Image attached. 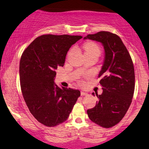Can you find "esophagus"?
Instances as JSON below:
<instances>
[{"mask_svg": "<svg viewBox=\"0 0 149 149\" xmlns=\"http://www.w3.org/2000/svg\"><path fill=\"white\" fill-rule=\"evenodd\" d=\"M88 93H86V92L84 91H81V95H87Z\"/></svg>", "mask_w": 149, "mask_h": 149, "instance_id": "34e87169", "label": "esophagus"}]
</instances>
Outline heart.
<instances>
[{
  "instance_id": "b5f03b06",
  "label": "heart",
  "mask_w": 149,
  "mask_h": 149,
  "mask_svg": "<svg viewBox=\"0 0 149 149\" xmlns=\"http://www.w3.org/2000/svg\"><path fill=\"white\" fill-rule=\"evenodd\" d=\"M83 49L84 50V53H85L86 56H91V55H95L99 56L101 54V49L100 47H99V45L97 43L91 42H86L84 43L83 45ZM73 48L69 51V55L73 52Z\"/></svg>"
}]
</instances>
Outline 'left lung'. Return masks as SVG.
Instances as JSON below:
<instances>
[{"label": "left lung", "instance_id": "obj_1", "mask_svg": "<svg viewBox=\"0 0 149 149\" xmlns=\"http://www.w3.org/2000/svg\"><path fill=\"white\" fill-rule=\"evenodd\" d=\"M103 45L105 58L98 77L103 92L93 108L88 109L89 119L103 128H111L121 121L132 102L135 90L134 66L127 47L118 35L102 31L84 39ZM92 95H95L93 93Z\"/></svg>", "mask_w": 149, "mask_h": 149}]
</instances>
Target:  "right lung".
I'll return each instance as SVG.
<instances>
[{
	"label": "right lung",
	"instance_id": "right-lung-1",
	"mask_svg": "<svg viewBox=\"0 0 149 149\" xmlns=\"http://www.w3.org/2000/svg\"><path fill=\"white\" fill-rule=\"evenodd\" d=\"M81 36L46 34L38 36L22 53L20 82L30 113L42 125L54 127L66 121L77 100L79 90L60 88L54 84L56 70L63 67L71 45Z\"/></svg>",
	"mask_w": 149,
	"mask_h": 149
}]
</instances>
